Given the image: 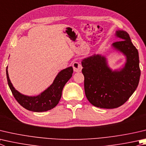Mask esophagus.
<instances>
[{
	"label": "esophagus",
	"mask_w": 146,
	"mask_h": 146,
	"mask_svg": "<svg viewBox=\"0 0 146 146\" xmlns=\"http://www.w3.org/2000/svg\"><path fill=\"white\" fill-rule=\"evenodd\" d=\"M73 68L75 72H80L82 71V66L79 62H75L73 64Z\"/></svg>",
	"instance_id": "34e87169"
}]
</instances>
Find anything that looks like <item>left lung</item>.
<instances>
[{
  "mask_svg": "<svg viewBox=\"0 0 146 146\" xmlns=\"http://www.w3.org/2000/svg\"><path fill=\"white\" fill-rule=\"evenodd\" d=\"M115 36L121 40L112 48L126 58L121 68L112 70L104 55L96 54L82 60L85 93L92 105L102 108H115L123 105L139 85L140 70L139 52L126 31L117 30Z\"/></svg>",
  "mask_w": 146,
  "mask_h": 146,
  "instance_id": "left-lung-1",
  "label": "left lung"
}]
</instances>
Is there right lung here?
<instances>
[{
  "instance_id": "obj_1",
  "label": "right lung",
  "mask_w": 146,
  "mask_h": 146,
  "mask_svg": "<svg viewBox=\"0 0 146 146\" xmlns=\"http://www.w3.org/2000/svg\"><path fill=\"white\" fill-rule=\"evenodd\" d=\"M73 72L72 66L64 69L58 73L53 83L41 93L37 96H27L15 89L9 79L7 66L6 68L7 83L15 98L25 109L36 112L50 110L59 103L62 96V89L72 76Z\"/></svg>"
}]
</instances>
